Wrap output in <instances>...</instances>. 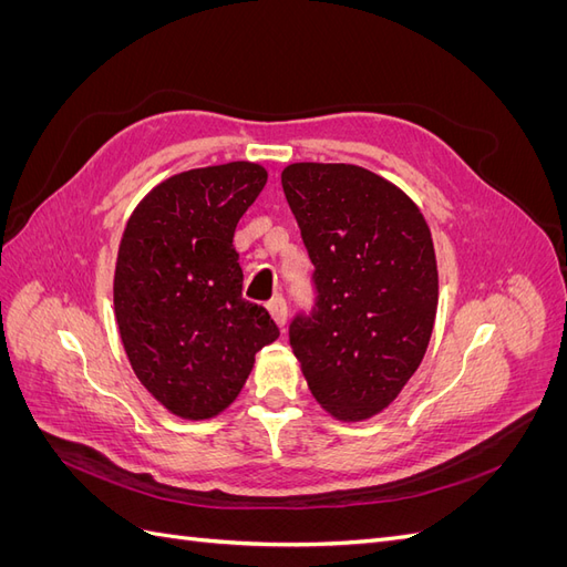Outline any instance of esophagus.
Here are the masks:
<instances>
[{
	"mask_svg": "<svg viewBox=\"0 0 567 567\" xmlns=\"http://www.w3.org/2000/svg\"><path fill=\"white\" fill-rule=\"evenodd\" d=\"M267 307H269V312H271L274 321H277V323L281 326V329H284L286 321H288V302H286V298H284V296L271 298V300L267 302Z\"/></svg>",
	"mask_w": 567,
	"mask_h": 567,
	"instance_id": "34e87169",
	"label": "esophagus"
}]
</instances>
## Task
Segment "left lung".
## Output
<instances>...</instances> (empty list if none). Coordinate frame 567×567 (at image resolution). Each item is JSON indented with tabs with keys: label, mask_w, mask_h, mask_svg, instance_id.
Listing matches in <instances>:
<instances>
[{
	"label": "left lung",
	"mask_w": 567,
	"mask_h": 567,
	"mask_svg": "<svg viewBox=\"0 0 567 567\" xmlns=\"http://www.w3.org/2000/svg\"><path fill=\"white\" fill-rule=\"evenodd\" d=\"M281 184L317 290L312 312L290 321V348L329 414L371 419L402 392L431 342V229L414 200L364 167L293 163Z\"/></svg>",
	"instance_id": "8db88e82"
}]
</instances>
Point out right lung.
Here are the masks:
<instances>
[{
    "mask_svg": "<svg viewBox=\"0 0 567 567\" xmlns=\"http://www.w3.org/2000/svg\"><path fill=\"white\" fill-rule=\"evenodd\" d=\"M267 169L236 161L161 182L120 241L113 302L136 379L182 419H213L241 392L255 354L279 338L262 305L244 298L238 219Z\"/></svg>",
    "mask_w": 567,
    "mask_h": 567,
    "instance_id": "add662e5",
    "label": "right lung"
}]
</instances>
